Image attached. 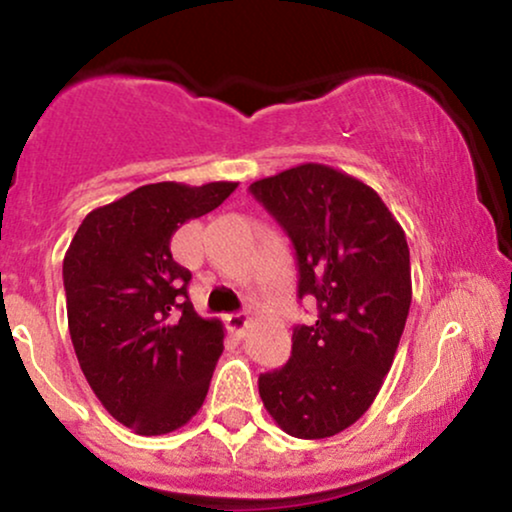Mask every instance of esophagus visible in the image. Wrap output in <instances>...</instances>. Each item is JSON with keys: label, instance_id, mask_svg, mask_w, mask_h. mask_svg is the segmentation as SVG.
<instances>
[{"label": "esophagus", "instance_id": "obj_1", "mask_svg": "<svg viewBox=\"0 0 512 512\" xmlns=\"http://www.w3.org/2000/svg\"><path fill=\"white\" fill-rule=\"evenodd\" d=\"M248 325H250L248 317H243V315H228V317H226L228 332L236 334V337H243L245 330H248Z\"/></svg>", "mask_w": 512, "mask_h": 512}]
</instances>
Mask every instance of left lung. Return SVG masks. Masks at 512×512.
<instances>
[{
	"mask_svg": "<svg viewBox=\"0 0 512 512\" xmlns=\"http://www.w3.org/2000/svg\"><path fill=\"white\" fill-rule=\"evenodd\" d=\"M250 192L289 233L298 296L317 320L293 330L284 368L260 375L264 409L289 436L342 433L366 414L395 361L411 305L409 245L373 187L325 163L255 180Z\"/></svg>",
	"mask_w": 512,
	"mask_h": 512,
	"instance_id": "1",
	"label": "left lung"
}]
</instances>
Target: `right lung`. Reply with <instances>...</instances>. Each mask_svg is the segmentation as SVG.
Wrapping results in <instances>:
<instances>
[{
    "mask_svg": "<svg viewBox=\"0 0 512 512\" xmlns=\"http://www.w3.org/2000/svg\"><path fill=\"white\" fill-rule=\"evenodd\" d=\"M238 182H154L93 209L64 255L67 320L93 395L139 436L185 426L209 392L223 325L187 298L192 274L170 255L182 223Z\"/></svg>",
    "mask_w": 512,
    "mask_h": 512,
    "instance_id": "add662e5",
    "label": "right lung"
}]
</instances>
